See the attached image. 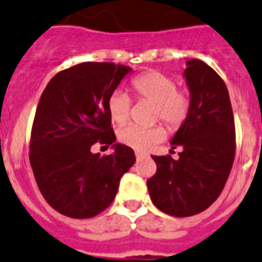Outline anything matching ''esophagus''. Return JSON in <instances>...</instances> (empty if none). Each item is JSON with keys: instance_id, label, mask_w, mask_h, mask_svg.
Instances as JSON below:
<instances>
[{"instance_id": "obj_1", "label": "esophagus", "mask_w": 262, "mask_h": 262, "mask_svg": "<svg viewBox=\"0 0 262 262\" xmlns=\"http://www.w3.org/2000/svg\"><path fill=\"white\" fill-rule=\"evenodd\" d=\"M135 155H136V159H138V160H140V159L146 158L147 154H144V152H139V151H136Z\"/></svg>"}]
</instances>
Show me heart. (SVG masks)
<instances>
[{
	"instance_id": "b5f03b06",
	"label": "heart",
	"mask_w": 262,
	"mask_h": 262,
	"mask_svg": "<svg viewBox=\"0 0 262 262\" xmlns=\"http://www.w3.org/2000/svg\"><path fill=\"white\" fill-rule=\"evenodd\" d=\"M133 90L142 99L154 103V119H162L171 128H176L187 119L189 113L188 95L178 90V83L169 75L159 71H148L131 82ZM131 100L126 93L115 90L107 99L110 118L116 124H123L128 119ZM165 131L162 126L142 128L136 126L123 127L119 131V139L124 144L138 151L152 148L164 139Z\"/></svg>"
}]
</instances>
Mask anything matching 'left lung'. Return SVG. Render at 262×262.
Returning <instances> with one entry per match:
<instances>
[{
    "label": "left lung",
    "mask_w": 262,
    "mask_h": 262,
    "mask_svg": "<svg viewBox=\"0 0 262 262\" xmlns=\"http://www.w3.org/2000/svg\"><path fill=\"white\" fill-rule=\"evenodd\" d=\"M183 77L189 113L171 139L179 159L152 156L156 173L147 180L158 209L175 217L205 211L220 196L234 159V120L224 80L200 59L187 61ZM171 149V151H172Z\"/></svg>",
    "instance_id": "8db88e82"
}]
</instances>
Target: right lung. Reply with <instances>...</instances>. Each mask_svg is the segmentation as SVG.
Returning a JSON list of instances; mask_svg holds the SVG:
<instances>
[{
    "label": "right lung",
    "instance_id": "1",
    "mask_svg": "<svg viewBox=\"0 0 262 262\" xmlns=\"http://www.w3.org/2000/svg\"><path fill=\"white\" fill-rule=\"evenodd\" d=\"M129 73L123 64L83 62L54 75L42 93L29 158L45 200L64 216L89 219L103 212L135 163L134 149L115 143L107 110L110 94ZM98 140L114 152L91 153Z\"/></svg>",
    "mask_w": 262,
    "mask_h": 262
}]
</instances>
